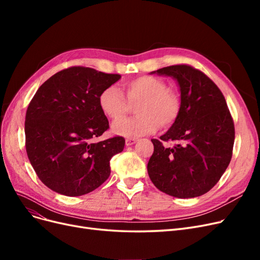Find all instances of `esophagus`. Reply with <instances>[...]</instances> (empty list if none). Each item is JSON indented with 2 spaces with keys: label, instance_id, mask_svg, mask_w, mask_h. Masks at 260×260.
<instances>
[{
  "label": "esophagus",
  "instance_id": "1",
  "mask_svg": "<svg viewBox=\"0 0 260 260\" xmlns=\"http://www.w3.org/2000/svg\"><path fill=\"white\" fill-rule=\"evenodd\" d=\"M137 142V139H132V138H128L125 139V145H133Z\"/></svg>",
  "mask_w": 260,
  "mask_h": 260
}]
</instances>
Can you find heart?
<instances>
[{"label": "heart", "mask_w": 260, "mask_h": 260, "mask_svg": "<svg viewBox=\"0 0 260 260\" xmlns=\"http://www.w3.org/2000/svg\"><path fill=\"white\" fill-rule=\"evenodd\" d=\"M123 93L116 85H109L100 93V108L108 118L118 120L136 106L138 116L127 118L113 124L116 135L136 138L148 135L161 127H169L180 113V100L177 94L167 89L164 80L153 76H141L123 84Z\"/></svg>", "instance_id": "b5f03b06"}]
</instances>
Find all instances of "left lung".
<instances>
[{
	"mask_svg": "<svg viewBox=\"0 0 260 260\" xmlns=\"http://www.w3.org/2000/svg\"><path fill=\"white\" fill-rule=\"evenodd\" d=\"M152 74L177 80L181 104L176 121L159 138L178 144L165 147L161 141L152 140L149 179L175 198L201 196L215 186L232 157L235 132L225 99L214 81L190 65L164 67Z\"/></svg>",
	"mask_w": 260,
	"mask_h": 260,
	"instance_id": "left-lung-1",
	"label": "left lung"
}]
</instances>
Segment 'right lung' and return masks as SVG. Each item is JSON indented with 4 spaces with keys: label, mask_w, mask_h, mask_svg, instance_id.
<instances>
[{
    "label": "right lung",
    "mask_w": 260,
    "mask_h": 260,
    "mask_svg": "<svg viewBox=\"0 0 260 260\" xmlns=\"http://www.w3.org/2000/svg\"><path fill=\"white\" fill-rule=\"evenodd\" d=\"M121 78L75 66L61 70L38 89L29 103L26 151L37 176L52 191L80 196L103 184L111 161L122 152L124 139L94 143L109 128L99 95Z\"/></svg>",
    "instance_id": "1"
}]
</instances>
